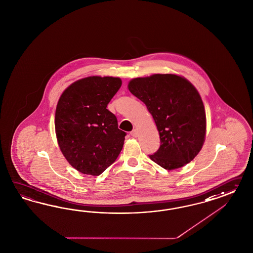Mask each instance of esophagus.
Returning <instances> with one entry per match:
<instances>
[{
  "instance_id": "esophagus-1",
  "label": "esophagus",
  "mask_w": 253,
  "mask_h": 253,
  "mask_svg": "<svg viewBox=\"0 0 253 253\" xmlns=\"http://www.w3.org/2000/svg\"><path fill=\"white\" fill-rule=\"evenodd\" d=\"M130 135H131V136H132V137H137V136H138L137 130H136V129H134V130H131V131H130Z\"/></svg>"
}]
</instances>
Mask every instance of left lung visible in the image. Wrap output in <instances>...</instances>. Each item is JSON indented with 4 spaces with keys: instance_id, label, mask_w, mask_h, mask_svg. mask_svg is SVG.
Listing matches in <instances>:
<instances>
[{
    "instance_id": "8db88e82",
    "label": "left lung",
    "mask_w": 253,
    "mask_h": 253,
    "mask_svg": "<svg viewBox=\"0 0 253 253\" xmlns=\"http://www.w3.org/2000/svg\"><path fill=\"white\" fill-rule=\"evenodd\" d=\"M128 88L146 104L160 133L151 161L169 170L193 161L206 135L205 108L194 85L174 74H154L132 79Z\"/></svg>"
}]
</instances>
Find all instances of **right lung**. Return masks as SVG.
<instances>
[{
  "mask_svg": "<svg viewBox=\"0 0 253 253\" xmlns=\"http://www.w3.org/2000/svg\"><path fill=\"white\" fill-rule=\"evenodd\" d=\"M122 86L114 77H87L63 92L54 126L62 153L82 173L100 175L117 160L126 132L118 128L107 104Z\"/></svg>",
  "mask_w": 253,
  "mask_h": 253,
  "instance_id": "1",
  "label": "right lung"
}]
</instances>
